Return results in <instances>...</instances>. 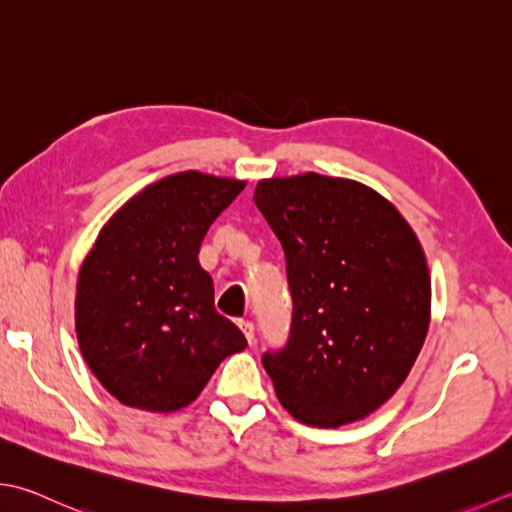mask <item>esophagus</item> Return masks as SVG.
Listing matches in <instances>:
<instances>
[{"label": "esophagus", "mask_w": 512, "mask_h": 512, "mask_svg": "<svg viewBox=\"0 0 512 512\" xmlns=\"http://www.w3.org/2000/svg\"><path fill=\"white\" fill-rule=\"evenodd\" d=\"M239 328H242V333L246 335L248 344H253V339H255V324L250 322V319H242V322H239Z\"/></svg>", "instance_id": "1"}]
</instances>
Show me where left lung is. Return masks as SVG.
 Segmentation results:
<instances>
[{
    "mask_svg": "<svg viewBox=\"0 0 512 512\" xmlns=\"http://www.w3.org/2000/svg\"><path fill=\"white\" fill-rule=\"evenodd\" d=\"M255 204L286 253L293 330L264 355L297 422L339 428L375 413L406 382L430 326V273L413 226L355 179H259Z\"/></svg>",
    "mask_w": 512,
    "mask_h": 512,
    "instance_id": "1",
    "label": "left lung"
}]
</instances>
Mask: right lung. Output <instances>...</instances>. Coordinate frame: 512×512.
<instances>
[{"instance_id": "1", "label": "right lung", "mask_w": 512, "mask_h": 512, "mask_svg": "<svg viewBox=\"0 0 512 512\" xmlns=\"http://www.w3.org/2000/svg\"><path fill=\"white\" fill-rule=\"evenodd\" d=\"M244 179L184 170L119 206L84 257L75 335L88 368L124 406L175 413L193 404L246 337L215 310L199 244Z\"/></svg>"}]
</instances>
